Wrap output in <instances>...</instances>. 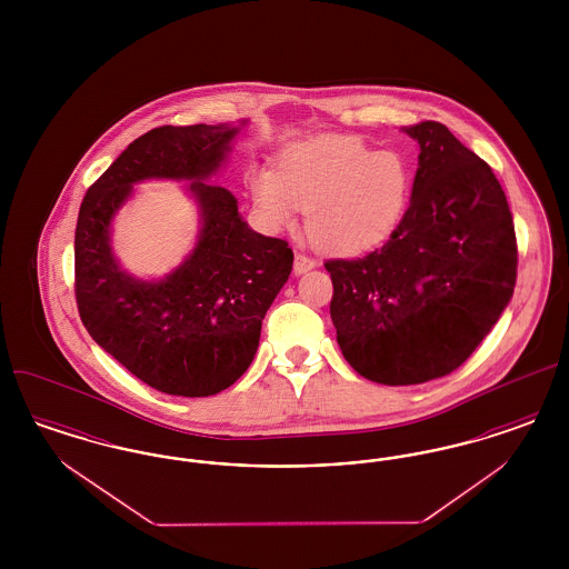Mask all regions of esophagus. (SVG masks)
<instances>
[{
  "label": "esophagus",
  "mask_w": 569,
  "mask_h": 569,
  "mask_svg": "<svg viewBox=\"0 0 569 569\" xmlns=\"http://www.w3.org/2000/svg\"><path fill=\"white\" fill-rule=\"evenodd\" d=\"M316 264H318V262H316L311 256H307L305 251H297V256H295V272H297V274L311 271Z\"/></svg>",
  "instance_id": "34e87169"
}]
</instances>
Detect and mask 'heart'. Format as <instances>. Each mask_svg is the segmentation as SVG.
Wrapping results in <instances>:
<instances>
[{
	"instance_id": "b5f03b06",
	"label": "heart",
	"mask_w": 569,
	"mask_h": 569,
	"mask_svg": "<svg viewBox=\"0 0 569 569\" xmlns=\"http://www.w3.org/2000/svg\"><path fill=\"white\" fill-rule=\"evenodd\" d=\"M251 190L274 226L307 211V230L332 251H362L383 241L406 211L411 172L395 151H376L350 136H320L292 144L279 172L260 168Z\"/></svg>"
}]
</instances>
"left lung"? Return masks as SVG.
I'll use <instances>...</instances> for the list:
<instances>
[{"label":"left lung","mask_w":569,"mask_h":569,"mask_svg":"<svg viewBox=\"0 0 569 569\" xmlns=\"http://www.w3.org/2000/svg\"><path fill=\"white\" fill-rule=\"evenodd\" d=\"M420 144L411 200L390 239L326 260L330 318L346 360L386 386L443 378L482 343L515 295V221L495 172L437 121Z\"/></svg>","instance_id":"8db88e82"}]
</instances>
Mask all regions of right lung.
<instances>
[{"label":"right lung","mask_w":569,"mask_h":569,"mask_svg":"<svg viewBox=\"0 0 569 569\" xmlns=\"http://www.w3.org/2000/svg\"><path fill=\"white\" fill-rule=\"evenodd\" d=\"M239 128L162 126L136 138L82 198L74 234V295L93 341L151 388L211 397L251 365L262 320L288 281L295 253L253 232L237 198L209 183ZM144 178L192 181L203 216L189 260L162 282L121 272L109 221Z\"/></svg>","instance_id":"right-lung-1"}]
</instances>
